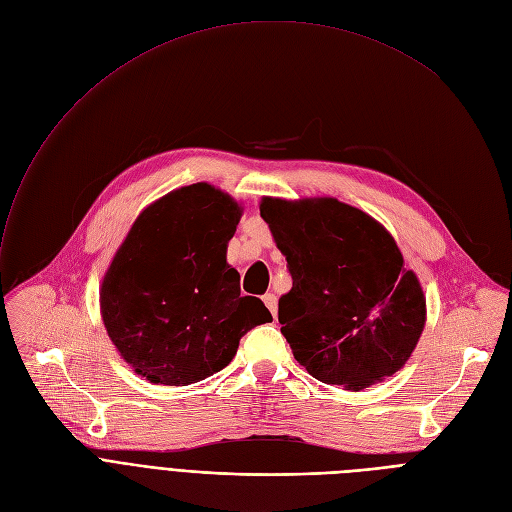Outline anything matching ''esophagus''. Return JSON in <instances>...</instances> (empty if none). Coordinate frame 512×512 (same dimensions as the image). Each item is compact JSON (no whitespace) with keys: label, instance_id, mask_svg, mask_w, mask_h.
<instances>
[{"label":"esophagus","instance_id":"esophagus-1","mask_svg":"<svg viewBox=\"0 0 512 512\" xmlns=\"http://www.w3.org/2000/svg\"><path fill=\"white\" fill-rule=\"evenodd\" d=\"M262 302L266 304V308L271 310L273 316H277V296H275V294H264V296H262Z\"/></svg>","mask_w":512,"mask_h":512}]
</instances>
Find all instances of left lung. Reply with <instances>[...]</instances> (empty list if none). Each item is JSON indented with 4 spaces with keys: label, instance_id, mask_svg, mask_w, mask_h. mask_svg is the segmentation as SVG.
Returning a JSON list of instances; mask_svg holds the SVG:
<instances>
[{
    "label": "left lung",
    "instance_id": "left-lung-1",
    "mask_svg": "<svg viewBox=\"0 0 512 512\" xmlns=\"http://www.w3.org/2000/svg\"><path fill=\"white\" fill-rule=\"evenodd\" d=\"M260 216L294 281L279 323L302 367L348 389L402 369L425 327V296L394 237L333 198H264Z\"/></svg>",
    "mask_w": 512,
    "mask_h": 512
}]
</instances>
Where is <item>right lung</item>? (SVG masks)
Returning a JSON list of instances; mask_svg holds the SVG:
<instances>
[{
  "instance_id": "add662e5",
  "label": "right lung",
  "mask_w": 512,
  "mask_h": 512,
  "mask_svg": "<svg viewBox=\"0 0 512 512\" xmlns=\"http://www.w3.org/2000/svg\"><path fill=\"white\" fill-rule=\"evenodd\" d=\"M241 218L233 198L208 183L181 187L145 208L102 283L112 344L150 383L189 385L225 369L239 339L273 321L243 296L227 264Z\"/></svg>"
}]
</instances>
